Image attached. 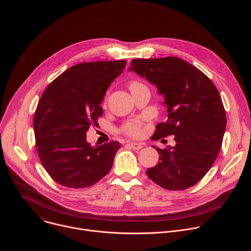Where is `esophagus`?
<instances>
[{
    "mask_svg": "<svg viewBox=\"0 0 251 251\" xmlns=\"http://www.w3.org/2000/svg\"><path fill=\"white\" fill-rule=\"evenodd\" d=\"M129 146H130L133 150H140V149L143 147V145L140 144V143H135V142L129 143Z\"/></svg>",
    "mask_w": 251,
    "mask_h": 251,
    "instance_id": "34e87169",
    "label": "esophagus"
}]
</instances>
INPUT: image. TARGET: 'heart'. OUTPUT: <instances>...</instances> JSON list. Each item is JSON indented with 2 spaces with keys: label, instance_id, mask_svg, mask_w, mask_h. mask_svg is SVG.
I'll list each match as a JSON object with an SVG mask.
<instances>
[{
  "label": "heart",
  "instance_id": "heart-1",
  "mask_svg": "<svg viewBox=\"0 0 251 251\" xmlns=\"http://www.w3.org/2000/svg\"><path fill=\"white\" fill-rule=\"evenodd\" d=\"M141 85H143L141 82H139V81H137V80H134V81H131V82H130V84H129V89L132 90L133 88L139 87V86H141ZM122 130H123V132H124L125 134H127V135H129V136H132V137H137V136H139V135L141 134V128H140L139 123L134 122V121L126 123V124L124 125V127H123Z\"/></svg>",
  "mask_w": 251,
  "mask_h": 251
}]
</instances>
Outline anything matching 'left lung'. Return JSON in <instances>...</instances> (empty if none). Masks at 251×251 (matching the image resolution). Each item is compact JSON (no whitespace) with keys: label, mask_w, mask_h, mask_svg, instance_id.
Wrapping results in <instances>:
<instances>
[{"label":"left lung","mask_w":251,"mask_h":251,"mask_svg":"<svg viewBox=\"0 0 251 251\" xmlns=\"http://www.w3.org/2000/svg\"><path fill=\"white\" fill-rule=\"evenodd\" d=\"M133 70L165 95L168 120L156 126L152 140L173 135L176 146L160 149L159 163L146 171L149 178L171 191L199 183L217 160L226 131L222 97L196 66L175 56L132 59Z\"/></svg>","instance_id":"1"}]
</instances>
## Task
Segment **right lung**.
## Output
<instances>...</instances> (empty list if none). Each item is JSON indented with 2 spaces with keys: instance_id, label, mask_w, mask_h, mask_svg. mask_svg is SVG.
<instances>
[{
  "instance_id": "1",
  "label": "right lung",
  "mask_w": 251,
  "mask_h": 251,
  "mask_svg": "<svg viewBox=\"0 0 251 251\" xmlns=\"http://www.w3.org/2000/svg\"><path fill=\"white\" fill-rule=\"evenodd\" d=\"M127 60L90 61L71 66L45 89L33 117L35 146L42 165L57 184L87 188L111 170L120 143L92 147L86 131L98 126L100 103Z\"/></svg>"
}]
</instances>
